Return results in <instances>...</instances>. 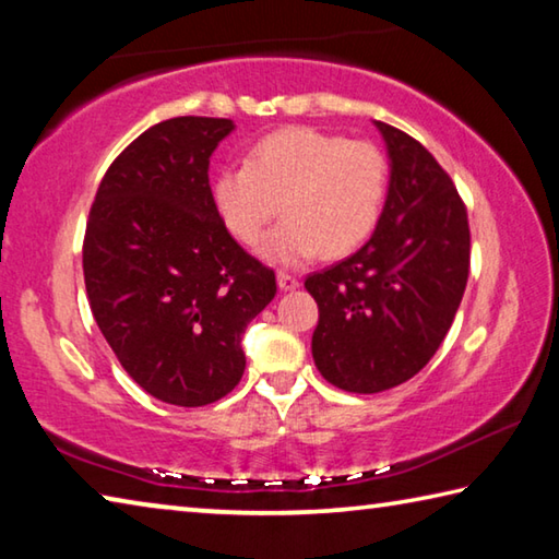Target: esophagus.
<instances>
[{"instance_id": "obj_1", "label": "esophagus", "mask_w": 559, "mask_h": 559, "mask_svg": "<svg viewBox=\"0 0 559 559\" xmlns=\"http://www.w3.org/2000/svg\"><path fill=\"white\" fill-rule=\"evenodd\" d=\"M300 286V281L296 276H290V273H278V288L281 290H296Z\"/></svg>"}]
</instances>
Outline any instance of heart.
Masks as SVG:
<instances>
[{
  "label": "heart",
  "instance_id": "heart-1",
  "mask_svg": "<svg viewBox=\"0 0 559 559\" xmlns=\"http://www.w3.org/2000/svg\"><path fill=\"white\" fill-rule=\"evenodd\" d=\"M390 163L370 140L290 126L269 132L246 153L243 167H222L212 179V202L224 229L243 246H257L273 216L283 222L261 246L276 266H302L345 257L380 224Z\"/></svg>",
  "mask_w": 559,
  "mask_h": 559
}]
</instances>
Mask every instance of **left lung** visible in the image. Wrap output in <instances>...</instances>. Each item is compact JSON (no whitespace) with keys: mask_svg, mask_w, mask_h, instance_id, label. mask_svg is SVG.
Instances as JSON below:
<instances>
[{"mask_svg":"<svg viewBox=\"0 0 559 559\" xmlns=\"http://www.w3.org/2000/svg\"><path fill=\"white\" fill-rule=\"evenodd\" d=\"M390 153V189L374 234L306 288L318 302L313 359L330 384L355 394L392 390L437 353L466 290L468 214L433 155L374 120Z\"/></svg>","mask_w":559,"mask_h":559,"instance_id":"left-lung-1","label":"left lung"}]
</instances>
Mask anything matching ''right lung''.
Listing matches in <instances>:
<instances>
[{
    "mask_svg": "<svg viewBox=\"0 0 559 559\" xmlns=\"http://www.w3.org/2000/svg\"><path fill=\"white\" fill-rule=\"evenodd\" d=\"M226 118L157 122L112 159L83 239L93 318L155 400L204 406L239 384L241 335L276 296V273L216 216L210 157Z\"/></svg>",
    "mask_w": 559,
    "mask_h": 559,
    "instance_id": "1",
    "label": "right lung"
}]
</instances>
